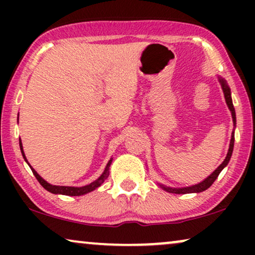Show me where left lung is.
I'll return each mask as SVG.
<instances>
[{"label":"left lung","mask_w":255,"mask_h":255,"mask_svg":"<svg viewBox=\"0 0 255 255\" xmlns=\"http://www.w3.org/2000/svg\"><path fill=\"white\" fill-rule=\"evenodd\" d=\"M219 81L222 83V87H223V92H224V96H225V101H226V104H228L230 111H231L232 114V118H233V122L236 123V111H235V108H233V103H232V99H231V92H230V88L226 85V82L224 81L223 79H219ZM233 145H235V134L232 133V138H231V142H230V148H229V152H228V155H226V158L224 161L221 166L218 167L217 169L215 170L214 173L211 174L210 176L207 177L203 182L198 183V184H195V186H191V187H187V188H169V187H163L161 186V188H163L166 191H168V193H172V194H189V193H201V191H204L207 190L209 187L211 186L212 183L215 182V180L217 179L219 173L222 172L223 168L228 165L230 159H231V155H232V151H233Z\"/></svg>","instance_id":"1"}]
</instances>
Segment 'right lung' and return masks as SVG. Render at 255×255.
Wrapping results in <instances>:
<instances>
[{"mask_svg":"<svg viewBox=\"0 0 255 255\" xmlns=\"http://www.w3.org/2000/svg\"><path fill=\"white\" fill-rule=\"evenodd\" d=\"M19 147H20V151H22V154H23V158L25 159L26 161V158H25V154H24L23 152V146H22V141H20L19 139ZM111 161L113 160H110L109 162H108V165L106 167V169H104V172L102 175H101L99 179L96 181H94L90 184H87L85 187H64V186H52V184L47 183L46 181L44 179H41V177L38 175V173L34 170L32 167H31V169H32V173L33 175L36 176V179L38 180V182H39L41 186H43L45 189L47 191H50V193H53V194H61V195H68V196H80V195H85L87 193H90V191H93L94 189H96L97 187H100L101 184L104 182V180L107 179L108 176H109V167L111 165ZM27 162V161H26Z\"/></svg>","mask_w":255,"mask_h":255,"instance_id":"right-lung-1","label":"right lung"}]
</instances>
